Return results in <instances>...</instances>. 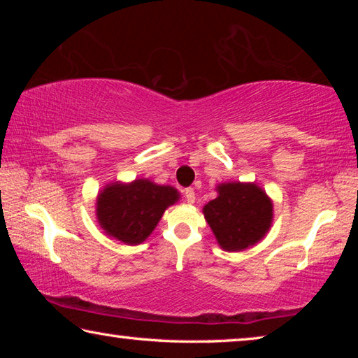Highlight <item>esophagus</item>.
Masks as SVG:
<instances>
[{"mask_svg": "<svg viewBox=\"0 0 358 358\" xmlns=\"http://www.w3.org/2000/svg\"><path fill=\"white\" fill-rule=\"evenodd\" d=\"M185 192V199L187 203H194L196 202V192H194L192 187H186V189L183 191Z\"/></svg>", "mask_w": 358, "mask_h": 358, "instance_id": "1", "label": "esophagus"}]
</instances>
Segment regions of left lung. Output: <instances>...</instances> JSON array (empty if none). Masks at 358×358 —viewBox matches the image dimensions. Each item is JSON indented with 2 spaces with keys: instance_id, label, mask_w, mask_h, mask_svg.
Masks as SVG:
<instances>
[{
  "instance_id": "8db88e82",
  "label": "left lung",
  "mask_w": 358,
  "mask_h": 358,
  "mask_svg": "<svg viewBox=\"0 0 358 358\" xmlns=\"http://www.w3.org/2000/svg\"><path fill=\"white\" fill-rule=\"evenodd\" d=\"M203 215L222 250L243 251L270 229L273 205L256 185L224 183L217 197L203 207Z\"/></svg>"
}]
</instances>
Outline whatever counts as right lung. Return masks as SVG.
I'll use <instances>...</instances> for the list:
<instances>
[{
	"label": "right lung",
	"mask_w": 358,
	"mask_h": 358,
	"mask_svg": "<svg viewBox=\"0 0 358 358\" xmlns=\"http://www.w3.org/2000/svg\"><path fill=\"white\" fill-rule=\"evenodd\" d=\"M177 201L175 187L141 178L131 185L107 186L99 194L96 211L106 234L123 243L137 245L153 232L166 208Z\"/></svg>",
	"instance_id": "add662e5"
}]
</instances>
